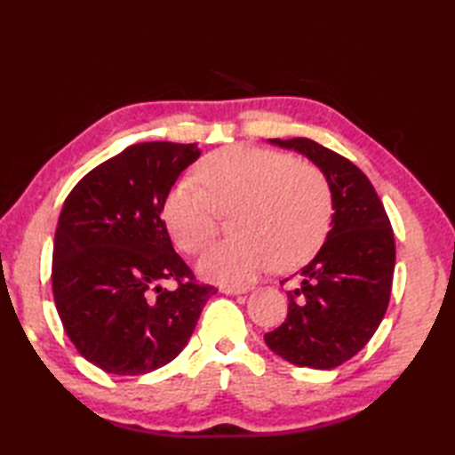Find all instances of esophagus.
Wrapping results in <instances>:
<instances>
[{
  "label": "esophagus",
  "mask_w": 455,
  "mask_h": 455,
  "mask_svg": "<svg viewBox=\"0 0 455 455\" xmlns=\"http://www.w3.org/2000/svg\"><path fill=\"white\" fill-rule=\"evenodd\" d=\"M250 287H246V285H243V287H236V285H225V287H220V291L222 293H227V295H243V293H246Z\"/></svg>",
  "instance_id": "obj_1"
}]
</instances>
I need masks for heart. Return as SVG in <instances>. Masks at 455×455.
Returning <instances> with one entry per match:
<instances>
[{
  "instance_id": "heart-1",
  "label": "heart",
  "mask_w": 455,
  "mask_h": 455,
  "mask_svg": "<svg viewBox=\"0 0 455 455\" xmlns=\"http://www.w3.org/2000/svg\"><path fill=\"white\" fill-rule=\"evenodd\" d=\"M201 187L181 180L164 205L176 244L189 254L205 248L219 230L220 212L238 211V238L212 246L199 269L212 282L244 285L275 266L307 262L331 230L332 189L321 168L287 154L228 147L209 154L197 168Z\"/></svg>"
}]
</instances>
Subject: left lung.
I'll return each instance as SVG.
<instances>
[{
	"instance_id": "8db88e82",
	"label": "left lung",
	"mask_w": 455,
	"mask_h": 455,
	"mask_svg": "<svg viewBox=\"0 0 455 455\" xmlns=\"http://www.w3.org/2000/svg\"><path fill=\"white\" fill-rule=\"evenodd\" d=\"M303 154L332 189V222L324 244L287 291V318L267 332V347L299 367L332 370L370 342L387 311L395 236L371 181L354 164L311 139H269Z\"/></svg>"
}]
</instances>
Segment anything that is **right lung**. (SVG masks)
<instances>
[{
  "label": "right lung",
  "instance_id": "obj_1",
  "mask_svg": "<svg viewBox=\"0 0 455 455\" xmlns=\"http://www.w3.org/2000/svg\"><path fill=\"white\" fill-rule=\"evenodd\" d=\"M199 154L197 144H132L64 201L52 254L56 311L76 350L103 371L142 375L172 362L217 293L197 283L162 219L172 186Z\"/></svg>",
  "mask_w": 455,
  "mask_h": 455
}]
</instances>
